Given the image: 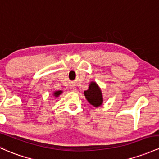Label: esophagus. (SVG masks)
I'll list each match as a JSON object with an SVG mask.
<instances>
[{
    "label": "esophagus",
    "mask_w": 159,
    "mask_h": 159,
    "mask_svg": "<svg viewBox=\"0 0 159 159\" xmlns=\"http://www.w3.org/2000/svg\"><path fill=\"white\" fill-rule=\"evenodd\" d=\"M70 88H71V90H72V91H75V90H76V87H75V85H71Z\"/></svg>",
    "instance_id": "obj_1"
}]
</instances>
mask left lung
I'll return each mask as SVG.
<instances>
[{
  "instance_id": "1",
  "label": "left lung",
  "mask_w": 159,
  "mask_h": 159,
  "mask_svg": "<svg viewBox=\"0 0 159 159\" xmlns=\"http://www.w3.org/2000/svg\"><path fill=\"white\" fill-rule=\"evenodd\" d=\"M87 100L95 107H99L102 104L103 98H102V93L99 87L97 84L94 81L90 82L89 85L88 90H84V92Z\"/></svg>"
}]
</instances>
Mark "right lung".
<instances>
[{"label": "right lung", "instance_id": "add662e5", "mask_svg": "<svg viewBox=\"0 0 159 159\" xmlns=\"http://www.w3.org/2000/svg\"><path fill=\"white\" fill-rule=\"evenodd\" d=\"M62 93V90H57V91L53 92V96L55 97H58Z\"/></svg>", "mask_w": 159, "mask_h": 159}]
</instances>
